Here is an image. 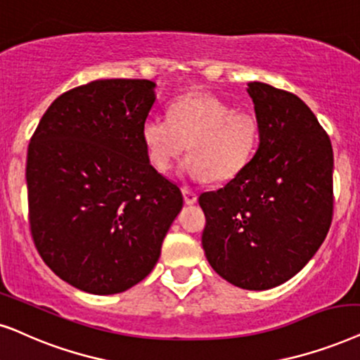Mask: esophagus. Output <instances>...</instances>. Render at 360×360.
<instances>
[{"mask_svg":"<svg viewBox=\"0 0 360 360\" xmlns=\"http://www.w3.org/2000/svg\"><path fill=\"white\" fill-rule=\"evenodd\" d=\"M184 191V198H185V203L186 205H193V203H197V193H195L193 190H190V188H185L181 190Z\"/></svg>","mask_w":360,"mask_h":360,"instance_id":"obj_1","label":"esophagus"}]
</instances>
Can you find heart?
<instances>
[{
	"label": "heart",
	"mask_w": 360,
	"mask_h": 360,
	"mask_svg": "<svg viewBox=\"0 0 360 360\" xmlns=\"http://www.w3.org/2000/svg\"><path fill=\"white\" fill-rule=\"evenodd\" d=\"M142 142L148 162L158 172H169L185 152L184 172L193 180H231L253 158L259 142L255 115L235 110L212 94L191 92L176 99L170 117L148 115L142 124Z\"/></svg>",
	"instance_id": "heart-1"
}]
</instances>
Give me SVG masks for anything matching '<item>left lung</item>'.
I'll return each mask as SVG.
<instances>
[{"mask_svg":"<svg viewBox=\"0 0 360 360\" xmlns=\"http://www.w3.org/2000/svg\"><path fill=\"white\" fill-rule=\"evenodd\" d=\"M259 146L223 188L198 198L208 263L238 288L263 291L304 268L333 221L329 135L300 97L250 82Z\"/></svg>","mask_w":360,"mask_h":360,"instance_id":"8db88e82","label":"left lung"}]
</instances>
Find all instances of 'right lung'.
<instances>
[{
	"instance_id": "obj_1",
	"label": "right lung",
	"mask_w": 360,
	"mask_h": 360,
	"mask_svg": "<svg viewBox=\"0 0 360 360\" xmlns=\"http://www.w3.org/2000/svg\"><path fill=\"white\" fill-rule=\"evenodd\" d=\"M155 82L102 79L59 96L26 160L30 228L58 276L91 294H117L148 276L184 207L148 162L142 124Z\"/></svg>"
}]
</instances>
